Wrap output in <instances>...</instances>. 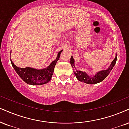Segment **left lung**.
I'll list each match as a JSON object with an SVG mask.
<instances>
[{"mask_svg":"<svg viewBox=\"0 0 129 129\" xmlns=\"http://www.w3.org/2000/svg\"><path fill=\"white\" fill-rule=\"evenodd\" d=\"M116 61H117V54H116V57L113 61H112L111 64L109 66L108 69L107 70H105V71H100L97 73V74L95 75L93 77H89L85 72H82L81 71H77V70H75L74 71V74L75 75L77 78L78 79L79 81L81 82H84L85 83L89 84H97L98 82H100L102 81L103 79H105L107 77L109 73L112 69V68L115 64ZM71 64L72 65V68H75L74 65V60L72 57L71 58Z\"/></svg>","mask_w":129,"mask_h":129,"instance_id":"left-lung-1","label":"left lung"}]
</instances>
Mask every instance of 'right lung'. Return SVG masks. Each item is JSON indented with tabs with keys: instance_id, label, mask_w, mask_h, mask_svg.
Returning <instances> with one entry per match:
<instances>
[{
	"instance_id": "right-lung-1",
	"label": "right lung",
	"mask_w": 129,
	"mask_h": 129,
	"mask_svg": "<svg viewBox=\"0 0 129 129\" xmlns=\"http://www.w3.org/2000/svg\"><path fill=\"white\" fill-rule=\"evenodd\" d=\"M61 52L62 50L58 52L56 60L52 61L48 67L41 70L35 69L31 68H20L17 67L11 60V62L16 72L27 84L30 85H42L48 82L51 79L54 69L57 61L59 59L60 55Z\"/></svg>"
}]
</instances>
